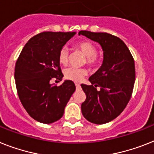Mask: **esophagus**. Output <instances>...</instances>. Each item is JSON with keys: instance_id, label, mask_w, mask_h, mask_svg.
Instances as JSON below:
<instances>
[{"instance_id": "obj_1", "label": "esophagus", "mask_w": 154, "mask_h": 154, "mask_svg": "<svg viewBox=\"0 0 154 154\" xmlns=\"http://www.w3.org/2000/svg\"><path fill=\"white\" fill-rule=\"evenodd\" d=\"M75 86L77 90H80V89H81V86H80V84H79V83H75Z\"/></svg>"}]
</instances>
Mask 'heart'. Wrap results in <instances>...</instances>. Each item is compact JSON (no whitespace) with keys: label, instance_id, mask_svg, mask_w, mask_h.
Listing matches in <instances>:
<instances>
[{"label":"heart","instance_id":"b5f03b06","mask_svg":"<svg viewBox=\"0 0 154 154\" xmlns=\"http://www.w3.org/2000/svg\"><path fill=\"white\" fill-rule=\"evenodd\" d=\"M78 48L82 52V53L87 57V63L91 65H95L98 62V58L97 57V48L94 45L89 42H82L78 44ZM59 62L61 64L65 65L68 60V49L66 47H63L60 49L58 56ZM87 72L84 68H68L64 72V77L67 79L73 82H80L86 75Z\"/></svg>","mask_w":154,"mask_h":154}]
</instances>
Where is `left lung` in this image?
I'll return each mask as SVG.
<instances>
[{"label": "left lung", "instance_id": "left-lung-1", "mask_svg": "<svg viewBox=\"0 0 154 154\" xmlns=\"http://www.w3.org/2000/svg\"><path fill=\"white\" fill-rule=\"evenodd\" d=\"M79 35L99 43L103 50L102 64L89 78L91 84L81 85L86 95L82 113L93 124H106L117 117L130 100L135 80L134 59L117 37L87 30H81Z\"/></svg>", "mask_w": 154, "mask_h": 154}]
</instances>
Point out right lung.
I'll list each match as a JSON object with an SVG mask.
<instances>
[{"label":"right lung","instance_id":"right-lung-1","mask_svg":"<svg viewBox=\"0 0 154 154\" xmlns=\"http://www.w3.org/2000/svg\"><path fill=\"white\" fill-rule=\"evenodd\" d=\"M76 32H42L23 47L15 68L20 101L29 115L42 124H52L63 116L67 103L75 91V83L64 80L60 86L50 83L63 77L58 56Z\"/></svg>","mask_w":154,"mask_h":154}]
</instances>
